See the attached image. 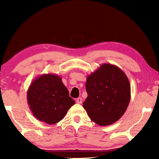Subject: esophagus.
Wrapping results in <instances>:
<instances>
[{"label":"esophagus","mask_w":159,"mask_h":159,"mask_svg":"<svg viewBox=\"0 0 159 159\" xmlns=\"http://www.w3.org/2000/svg\"><path fill=\"white\" fill-rule=\"evenodd\" d=\"M76 102L77 104H81L82 102H83L82 98H78L76 100Z\"/></svg>","instance_id":"34e87169"}]
</instances>
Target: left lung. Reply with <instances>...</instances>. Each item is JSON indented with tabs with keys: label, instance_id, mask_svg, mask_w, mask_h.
<instances>
[{
	"label": "left lung",
	"instance_id": "left-lung-1",
	"mask_svg": "<svg viewBox=\"0 0 159 159\" xmlns=\"http://www.w3.org/2000/svg\"><path fill=\"white\" fill-rule=\"evenodd\" d=\"M87 97L83 108L90 119L99 126H109L126 112L130 99V85L120 67L103 63L87 76Z\"/></svg>",
	"mask_w": 159,
	"mask_h": 159
}]
</instances>
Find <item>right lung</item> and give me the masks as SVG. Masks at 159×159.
Here are the masks:
<instances>
[{"label": "right lung", "mask_w": 159, "mask_h": 159, "mask_svg": "<svg viewBox=\"0 0 159 159\" xmlns=\"http://www.w3.org/2000/svg\"><path fill=\"white\" fill-rule=\"evenodd\" d=\"M27 102L33 115L48 124L58 123L75 104L57 74H44L35 78L27 92Z\"/></svg>", "instance_id": "obj_1"}]
</instances>
